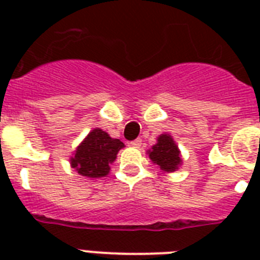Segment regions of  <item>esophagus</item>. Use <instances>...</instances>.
Listing matches in <instances>:
<instances>
[{"label": "esophagus", "instance_id": "1", "mask_svg": "<svg viewBox=\"0 0 260 260\" xmlns=\"http://www.w3.org/2000/svg\"><path fill=\"white\" fill-rule=\"evenodd\" d=\"M131 146L135 147V148H139V147L142 146V139H136L134 142H131Z\"/></svg>", "mask_w": 260, "mask_h": 260}]
</instances>
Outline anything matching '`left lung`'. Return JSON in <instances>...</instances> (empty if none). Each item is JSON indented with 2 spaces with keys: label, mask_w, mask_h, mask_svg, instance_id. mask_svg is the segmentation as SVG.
I'll list each match as a JSON object with an SVG mask.
<instances>
[{
  "label": "left lung",
  "mask_w": 260,
  "mask_h": 260,
  "mask_svg": "<svg viewBox=\"0 0 260 260\" xmlns=\"http://www.w3.org/2000/svg\"><path fill=\"white\" fill-rule=\"evenodd\" d=\"M148 156L155 165H158L160 170L166 173L178 170V167L182 165L181 151L178 150V146L173 138L167 134L159 136L158 143L148 150Z\"/></svg>",
  "instance_id": "1"
}]
</instances>
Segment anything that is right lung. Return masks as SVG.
Listing matches in <instances>:
<instances>
[{"instance_id":"1","label":"right lung","mask_w":260,"mask_h":260,"mask_svg":"<svg viewBox=\"0 0 260 260\" xmlns=\"http://www.w3.org/2000/svg\"><path fill=\"white\" fill-rule=\"evenodd\" d=\"M124 147L120 139L110 138L105 131L95 128L87 135L71 156V167L82 177L101 178L110 171V163Z\"/></svg>"}]
</instances>
